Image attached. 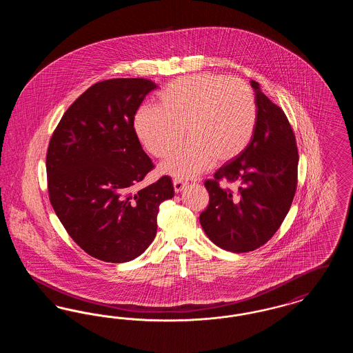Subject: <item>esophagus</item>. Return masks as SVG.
<instances>
[{
	"mask_svg": "<svg viewBox=\"0 0 353 353\" xmlns=\"http://www.w3.org/2000/svg\"><path fill=\"white\" fill-rule=\"evenodd\" d=\"M186 183L184 181H181V180H174L173 181V188H174V192L176 193H180V192H183L185 188H186Z\"/></svg>",
	"mask_w": 353,
	"mask_h": 353,
	"instance_id": "esophagus-1",
	"label": "esophagus"
}]
</instances>
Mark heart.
Here are the masks:
<instances>
[{"label": "heart", "instance_id": "b5f03b06", "mask_svg": "<svg viewBox=\"0 0 353 353\" xmlns=\"http://www.w3.org/2000/svg\"><path fill=\"white\" fill-rule=\"evenodd\" d=\"M160 107L144 105L134 115L137 137L156 157H165L185 134L189 141L160 170L179 180L199 174L212 161L228 163L245 151L256 128L252 88L241 79L216 74L179 78L159 94Z\"/></svg>", "mask_w": 353, "mask_h": 353}]
</instances>
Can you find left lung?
<instances>
[{
	"label": "left lung",
	"mask_w": 353,
	"mask_h": 353,
	"mask_svg": "<svg viewBox=\"0 0 353 353\" xmlns=\"http://www.w3.org/2000/svg\"><path fill=\"white\" fill-rule=\"evenodd\" d=\"M258 108L249 147L206 180L209 205L200 216L202 229L219 248L252 252L276 233L294 200L298 184V147L283 110L252 81ZM236 182L239 190L219 181Z\"/></svg>",
	"instance_id": "obj_1"
}]
</instances>
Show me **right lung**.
I'll list each match as a JSON object with an SVG mask.
<instances>
[{
    "instance_id": "obj_1",
    "label": "right lung",
    "mask_w": 353,
    "mask_h": 353,
    "mask_svg": "<svg viewBox=\"0 0 353 353\" xmlns=\"http://www.w3.org/2000/svg\"><path fill=\"white\" fill-rule=\"evenodd\" d=\"M156 87L143 78L91 85L68 107L49 143L52 209L74 242L104 262L123 263L145 252L160 203L174 196L169 176L134 189L154 167L134 131V115Z\"/></svg>"
}]
</instances>
